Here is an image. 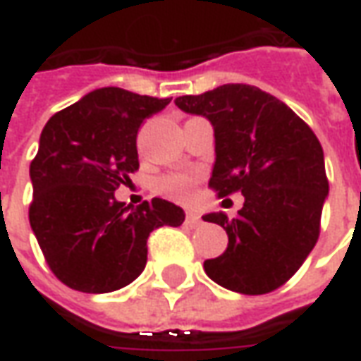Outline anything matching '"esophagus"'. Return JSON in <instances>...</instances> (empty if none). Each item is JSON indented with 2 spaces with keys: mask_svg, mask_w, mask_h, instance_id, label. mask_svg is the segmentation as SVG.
<instances>
[{
  "mask_svg": "<svg viewBox=\"0 0 361 361\" xmlns=\"http://www.w3.org/2000/svg\"><path fill=\"white\" fill-rule=\"evenodd\" d=\"M185 224H188L189 228H197L201 224V216L195 214V212H188V214H185Z\"/></svg>",
  "mask_w": 361,
  "mask_h": 361,
  "instance_id": "34e87169",
  "label": "esophagus"
}]
</instances>
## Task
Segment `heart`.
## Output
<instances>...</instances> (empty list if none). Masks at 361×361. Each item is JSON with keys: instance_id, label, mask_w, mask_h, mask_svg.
I'll use <instances>...</instances> for the list:
<instances>
[{"instance_id": "b5f03b06", "label": "heart", "mask_w": 361, "mask_h": 361, "mask_svg": "<svg viewBox=\"0 0 361 361\" xmlns=\"http://www.w3.org/2000/svg\"><path fill=\"white\" fill-rule=\"evenodd\" d=\"M197 180H199L197 173H170V176H164L158 180L157 189L160 195L180 201V203H188L193 197Z\"/></svg>"}]
</instances>
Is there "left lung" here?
I'll return each instance as SVG.
<instances>
[{
    "mask_svg": "<svg viewBox=\"0 0 361 361\" xmlns=\"http://www.w3.org/2000/svg\"><path fill=\"white\" fill-rule=\"evenodd\" d=\"M180 110L204 116L214 129L209 185L219 197L242 191L238 216L203 220L226 230L228 247L204 272L240 294H269L294 276L315 247L329 195L321 142L279 98L251 85H222L176 98Z\"/></svg>",
    "mask_w": 361,
    "mask_h": 361,
    "instance_id": "obj_1",
    "label": "left lung"
}]
</instances>
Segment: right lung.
Returning <instances> with one entry per match:
<instances>
[{
  "label": "right lung",
  "instance_id": "add662e5",
  "mask_svg": "<svg viewBox=\"0 0 361 361\" xmlns=\"http://www.w3.org/2000/svg\"><path fill=\"white\" fill-rule=\"evenodd\" d=\"M170 98L104 87L54 114L30 162V228L51 272L66 286L106 294L133 282L147 265V240L180 226L185 212L158 199L126 207L116 189L139 170L137 133Z\"/></svg>",
  "mask_w": 361,
  "mask_h": 361
}]
</instances>
